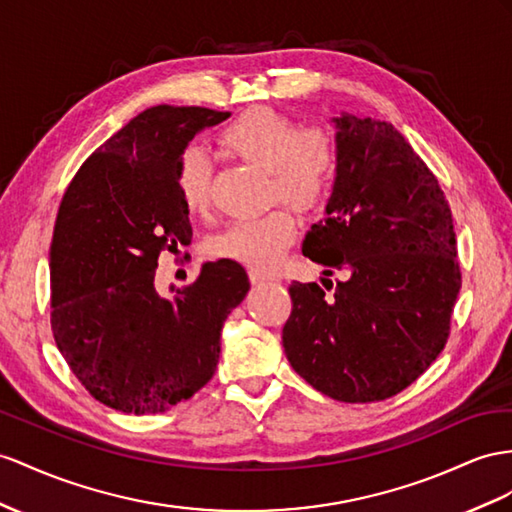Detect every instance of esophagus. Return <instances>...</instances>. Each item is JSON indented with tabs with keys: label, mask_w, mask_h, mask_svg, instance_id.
<instances>
[{
	"label": "esophagus",
	"mask_w": 512,
	"mask_h": 512,
	"mask_svg": "<svg viewBox=\"0 0 512 512\" xmlns=\"http://www.w3.org/2000/svg\"><path fill=\"white\" fill-rule=\"evenodd\" d=\"M251 281L255 283V285H261V283H270V281H277V274H272V272H264V270H257V268H251Z\"/></svg>",
	"instance_id": "1"
}]
</instances>
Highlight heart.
Returning a JSON list of instances; mask_svg holds the SVG:
<instances>
[{
  "label": "heart",
  "instance_id": "heart-1",
  "mask_svg": "<svg viewBox=\"0 0 512 512\" xmlns=\"http://www.w3.org/2000/svg\"><path fill=\"white\" fill-rule=\"evenodd\" d=\"M220 144L270 175L272 199L298 212L318 209L337 173V144L324 127H300L290 116L253 108L220 131ZM214 168L201 147H188L177 162V190L190 212H205L212 203ZM296 235V220L285 207L257 218L235 220L214 240L216 255L270 268Z\"/></svg>",
  "mask_w": 512,
  "mask_h": 512
}]
</instances>
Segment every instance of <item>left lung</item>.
<instances>
[{
  "mask_svg": "<svg viewBox=\"0 0 512 512\" xmlns=\"http://www.w3.org/2000/svg\"><path fill=\"white\" fill-rule=\"evenodd\" d=\"M326 216L303 253L344 281L290 285L283 348L339 402H378L422 376L450 337L461 290L452 209L437 177L387 121L344 114Z\"/></svg>",
  "mask_w": 512,
  "mask_h": 512,
  "instance_id": "left-lung-1",
  "label": "left lung"
}]
</instances>
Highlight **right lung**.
I'll list each match as a JSON object with an SVG mask.
<instances>
[{
  "instance_id": "add662e5",
  "label": "right lung",
  "mask_w": 512,
  "mask_h": 512,
  "mask_svg": "<svg viewBox=\"0 0 512 512\" xmlns=\"http://www.w3.org/2000/svg\"><path fill=\"white\" fill-rule=\"evenodd\" d=\"M227 116L144 110L64 190L49 248L51 331L77 381L110 409L164 413L212 381L222 324L251 287L238 261L218 259L173 300L155 290L160 253L192 238L179 155Z\"/></svg>"
}]
</instances>
